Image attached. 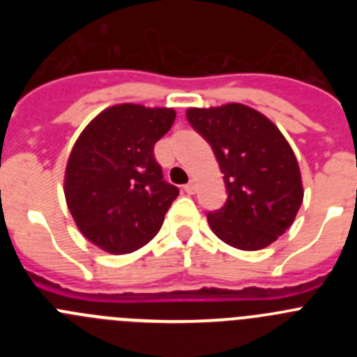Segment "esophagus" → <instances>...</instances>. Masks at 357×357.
<instances>
[{
  "instance_id": "1",
  "label": "esophagus",
  "mask_w": 357,
  "mask_h": 357,
  "mask_svg": "<svg viewBox=\"0 0 357 357\" xmlns=\"http://www.w3.org/2000/svg\"><path fill=\"white\" fill-rule=\"evenodd\" d=\"M184 191H185V193H189V195H195V193H197V182H195V181H189L188 184L184 185Z\"/></svg>"
}]
</instances>
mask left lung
I'll return each mask as SVG.
<instances>
[{
    "instance_id": "1",
    "label": "left lung",
    "mask_w": 357,
    "mask_h": 357,
    "mask_svg": "<svg viewBox=\"0 0 357 357\" xmlns=\"http://www.w3.org/2000/svg\"><path fill=\"white\" fill-rule=\"evenodd\" d=\"M185 118L213 148L229 193L222 209L207 213L214 234L239 250L272 245L295 222L304 198L298 162L284 135L241 103L188 109Z\"/></svg>"
}]
</instances>
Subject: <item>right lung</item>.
<instances>
[{
  "mask_svg": "<svg viewBox=\"0 0 357 357\" xmlns=\"http://www.w3.org/2000/svg\"><path fill=\"white\" fill-rule=\"evenodd\" d=\"M175 110L121 103L84 128L69 155L64 195L82 234L109 254L144 247L162 227L178 189L164 181L153 146Z\"/></svg>",
  "mask_w": 357,
  "mask_h": 357,
  "instance_id": "obj_1",
  "label": "right lung"
}]
</instances>
